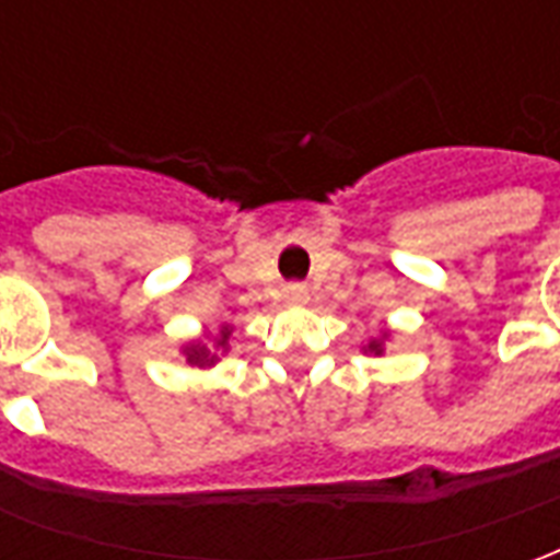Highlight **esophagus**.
Returning <instances> with one entry per match:
<instances>
[{"label":"esophagus","mask_w":560,"mask_h":560,"mask_svg":"<svg viewBox=\"0 0 560 560\" xmlns=\"http://www.w3.org/2000/svg\"><path fill=\"white\" fill-rule=\"evenodd\" d=\"M284 300H288V303H305L303 284H288V288H284Z\"/></svg>","instance_id":"34e87169"}]
</instances>
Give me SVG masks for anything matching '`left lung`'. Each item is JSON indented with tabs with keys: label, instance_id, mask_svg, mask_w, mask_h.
Returning <instances> with one entry per match:
<instances>
[{
	"label": "left lung",
	"instance_id": "8db88e82",
	"mask_svg": "<svg viewBox=\"0 0 560 560\" xmlns=\"http://www.w3.org/2000/svg\"><path fill=\"white\" fill-rule=\"evenodd\" d=\"M365 351L369 353H377V357H381V353H384V341L377 339V341H369V345H365Z\"/></svg>",
	"mask_w": 560,
	"mask_h": 560
}]
</instances>
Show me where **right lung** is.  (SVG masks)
I'll list each match as a JSON object with an SVG mask.
<instances>
[{
  "instance_id": "right-lung-1",
  "label": "right lung",
  "mask_w": 560,
  "mask_h": 560,
  "mask_svg": "<svg viewBox=\"0 0 560 560\" xmlns=\"http://www.w3.org/2000/svg\"><path fill=\"white\" fill-rule=\"evenodd\" d=\"M231 332L233 327H228V324L219 329V336L212 339L215 353L209 351L207 345H200V341H195V345H185V360H188L191 365H200V369H203V365H212L215 360H219V353L231 351Z\"/></svg>"
}]
</instances>
